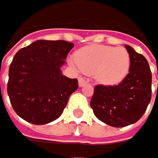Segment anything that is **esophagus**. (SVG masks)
Returning a JSON list of instances; mask_svg holds the SVG:
<instances>
[{
  "label": "esophagus",
  "instance_id": "esophagus-1",
  "mask_svg": "<svg viewBox=\"0 0 158 158\" xmlns=\"http://www.w3.org/2000/svg\"><path fill=\"white\" fill-rule=\"evenodd\" d=\"M87 83V81L84 80L83 77H78V84H80V86L81 87V86H83V85H85Z\"/></svg>",
  "mask_w": 158,
  "mask_h": 158
}]
</instances>
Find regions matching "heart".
I'll return each mask as SVG.
<instances>
[{"label": "heart", "mask_w": 158, "mask_h": 158, "mask_svg": "<svg viewBox=\"0 0 158 158\" xmlns=\"http://www.w3.org/2000/svg\"><path fill=\"white\" fill-rule=\"evenodd\" d=\"M77 68L87 75H94L102 84L120 82L129 72L130 54L123 47L93 45L84 47L77 54Z\"/></svg>", "instance_id": "1"}]
</instances>
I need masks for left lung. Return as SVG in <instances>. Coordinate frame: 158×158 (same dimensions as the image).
<instances>
[{
  "label": "left lung",
  "instance_id": "left-lung-1",
  "mask_svg": "<svg viewBox=\"0 0 158 158\" xmlns=\"http://www.w3.org/2000/svg\"><path fill=\"white\" fill-rule=\"evenodd\" d=\"M129 73L118 85L95 86L90 101L95 116L112 127H125L141 118L152 98V72L145 57L125 45Z\"/></svg>",
  "mask_w": 158,
  "mask_h": 158
}]
</instances>
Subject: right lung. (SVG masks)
Masks as SVG:
<instances>
[{
	"label": "right lung",
	"instance_id": "obj_1",
	"mask_svg": "<svg viewBox=\"0 0 158 158\" xmlns=\"http://www.w3.org/2000/svg\"><path fill=\"white\" fill-rule=\"evenodd\" d=\"M74 44L39 40L20 49L9 66L7 94L16 114L36 125L60 118L78 87L77 78L61 75Z\"/></svg>",
	"mask_w": 158,
	"mask_h": 158
}]
</instances>
